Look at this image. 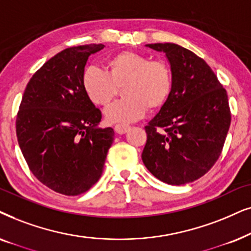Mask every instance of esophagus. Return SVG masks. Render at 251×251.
<instances>
[{"mask_svg": "<svg viewBox=\"0 0 251 251\" xmlns=\"http://www.w3.org/2000/svg\"><path fill=\"white\" fill-rule=\"evenodd\" d=\"M128 131H129L128 125H120V124H118V125L115 126V132L117 134H125V133Z\"/></svg>", "mask_w": 251, "mask_h": 251, "instance_id": "34e87169", "label": "esophagus"}]
</instances>
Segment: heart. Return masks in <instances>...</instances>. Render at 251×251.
Wrapping results in <instances>:
<instances>
[{
	"label": "heart",
	"instance_id": "1",
	"mask_svg": "<svg viewBox=\"0 0 251 251\" xmlns=\"http://www.w3.org/2000/svg\"><path fill=\"white\" fill-rule=\"evenodd\" d=\"M104 72L95 66L83 71L82 88L96 105L106 106L123 87L125 99L113 103L104 111L111 124L135 122L146 115L148 108H162L172 91V73L163 61H150L134 51H123L106 61Z\"/></svg>",
	"mask_w": 251,
	"mask_h": 251
}]
</instances>
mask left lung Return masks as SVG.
Segmentation results:
<instances>
[{"label": "left lung", "mask_w": 251, "mask_h": 251, "mask_svg": "<svg viewBox=\"0 0 251 251\" xmlns=\"http://www.w3.org/2000/svg\"><path fill=\"white\" fill-rule=\"evenodd\" d=\"M164 52L172 91L146 126V168L160 181L185 185L204 176L217 162L230 125L228 96L211 68L176 43L146 45Z\"/></svg>", "instance_id": "1"}]
</instances>
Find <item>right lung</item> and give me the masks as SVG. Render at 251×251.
<instances>
[{
	"mask_svg": "<svg viewBox=\"0 0 251 251\" xmlns=\"http://www.w3.org/2000/svg\"><path fill=\"white\" fill-rule=\"evenodd\" d=\"M103 45L71 47L29 80L16 120L23 156L43 185L64 195L88 190L101 178L115 132L100 127L102 113L87 98L82 75Z\"/></svg>",
	"mask_w": 251,
	"mask_h": 251,
	"instance_id": "obj_1",
	"label": "right lung"
}]
</instances>
